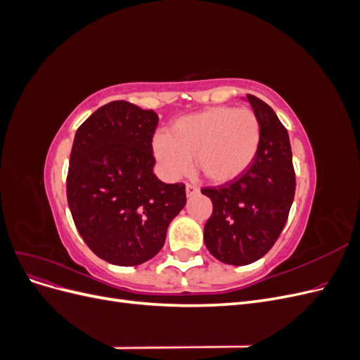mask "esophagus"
<instances>
[{"label": "esophagus", "instance_id": "1", "mask_svg": "<svg viewBox=\"0 0 360 360\" xmlns=\"http://www.w3.org/2000/svg\"><path fill=\"white\" fill-rule=\"evenodd\" d=\"M197 193H200V188L195 186V184L188 183L186 184V195H188V197H193V195H197Z\"/></svg>", "mask_w": 360, "mask_h": 360}]
</instances>
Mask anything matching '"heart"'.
Masks as SVG:
<instances>
[{"mask_svg": "<svg viewBox=\"0 0 360 360\" xmlns=\"http://www.w3.org/2000/svg\"><path fill=\"white\" fill-rule=\"evenodd\" d=\"M259 122L249 108L214 106L176 120L169 134L153 138L162 176L177 180L195 167L212 183H226L252 163L259 146Z\"/></svg>", "mask_w": 360, "mask_h": 360, "instance_id": "1", "label": "heart"}]
</instances>
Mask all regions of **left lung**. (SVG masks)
<instances>
[{
  "label": "left lung",
  "mask_w": 360,
  "mask_h": 360,
  "mask_svg": "<svg viewBox=\"0 0 360 360\" xmlns=\"http://www.w3.org/2000/svg\"><path fill=\"white\" fill-rule=\"evenodd\" d=\"M248 102L259 122L258 151L240 176L202 188L213 212L204 226L210 254L225 264L245 266L264 257L284 230L296 192V174L287 129L258 97Z\"/></svg>",
  "instance_id": "left-lung-1"
}]
</instances>
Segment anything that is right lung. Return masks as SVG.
I'll use <instances>...</instances> for the list:
<instances>
[{
    "instance_id": "obj_1",
    "label": "right lung",
    "mask_w": 360,
    "mask_h": 360,
    "mask_svg": "<svg viewBox=\"0 0 360 360\" xmlns=\"http://www.w3.org/2000/svg\"><path fill=\"white\" fill-rule=\"evenodd\" d=\"M159 117L124 101L101 106L78 127L68 171L73 222L93 252L115 266H138L165 243L186 204L183 183L153 172Z\"/></svg>"
}]
</instances>
